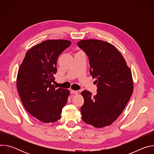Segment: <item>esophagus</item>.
Returning a JSON list of instances; mask_svg holds the SVG:
<instances>
[{"label":"esophagus","mask_w":154,"mask_h":154,"mask_svg":"<svg viewBox=\"0 0 154 154\" xmlns=\"http://www.w3.org/2000/svg\"><path fill=\"white\" fill-rule=\"evenodd\" d=\"M71 94H78V91H75V90H71Z\"/></svg>","instance_id":"1"}]
</instances>
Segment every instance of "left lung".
Masks as SVG:
<instances>
[{
	"label": "left lung",
	"instance_id": "left-lung-1",
	"mask_svg": "<svg viewBox=\"0 0 154 154\" xmlns=\"http://www.w3.org/2000/svg\"><path fill=\"white\" fill-rule=\"evenodd\" d=\"M89 58L90 74L96 78L97 93L93 97L86 90L83 121L96 128L110 125L123 112L134 90L131 72L121 53L112 44L98 39L77 42Z\"/></svg>",
	"mask_w": 154,
	"mask_h": 154
}]
</instances>
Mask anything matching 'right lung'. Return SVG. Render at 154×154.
I'll list each match as a JSON object with an SVG mask.
<instances>
[{
  "mask_svg": "<svg viewBox=\"0 0 154 154\" xmlns=\"http://www.w3.org/2000/svg\"><path fill=\"white\" fill-rule=\"evenodd\" d=\"M71 44L68 40H47L29 49L18 70L16 85L26 110L39 121L55 122L61 118L69 91L56 89L52 82L61 53Z\"/></svg>",
  "mask_w": 154,
  "mask_h": 154,
  "instance_id": "obj_1",
  "label": "right lung"
}]
</instances>
